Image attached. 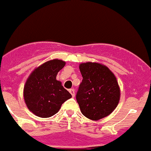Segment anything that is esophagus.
Wrapping results in <instances>:
<instances>
[{"label": "esophagus", "instance_id": "34e87169", "mask_svg": "<svg viewBox=\"0 0 151 151\" xmlns=\"http://www.w3.org/2000/svg\"><path fill=\"white\" fill-rule=\"evenodd\" d=\"M69 92H70V94H72V96H73V97H74L75 95H76V94H75V90H74V89H70V90H69Z\"/></svg>", "mask_w": 151, "mask_h": 151}]
</instances>
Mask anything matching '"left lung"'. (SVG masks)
Returning <instances> with one entry per match:
<instances>
[{"instance_id": "1", "label": "left lung", "mask_w": 151, "mask_h": 151, "mask_svg": "<svg viewBox=\"0 0 151 151\" xmlns=\"http://www.w3.org/2000/svg\"><path fill=\"white\" fill-rule=\"evenodd\" d=\"M79 69L83 79L76 100L82 113L94 121L109 116L120 99V89L114 74L98 63H83Z\"/></svg>"}]
</instances>
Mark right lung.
I'll return each mask as SVG.
<instances>
[{"mask_svg": "<svg viewBox=\"0 0 151 151\" xmlns=\"http://www.w3.org/2000/svg\"><path fill=\"white\" fill-rule=\"evenodd\" d=\"M66 62L54 59L35 69L24 86L23 96L29 110L37 116L48 118L59 111L72 95L56 79Z\"/></svg>", "mask_w": 151, "mask_h": 151, "instance_id": "obj_1", "label": "right lung"}]
</instances>
